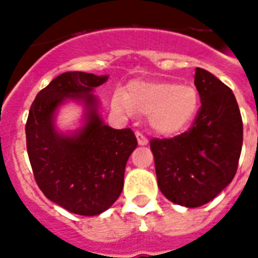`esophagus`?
Instances as JSON below:
<instances>
[{
  "label": "esophagus",
  "mask_w": 258,
  "mask_h": 258,
  "mask_svg": "<svg viewBox=\"0 0 258 258\" xmlns=\"http://www.w3.org/2000/svg\"><path fill=\"white\" fill-rule=\"evenodd\" d=\"M136 137H137V141H138V143H140L141 146H147V145H149V140H147V138H146V137L143 136L142 133H140V132H137Z\"/></svg>",
  "instance_id": "34e87169"
}]
</instances>
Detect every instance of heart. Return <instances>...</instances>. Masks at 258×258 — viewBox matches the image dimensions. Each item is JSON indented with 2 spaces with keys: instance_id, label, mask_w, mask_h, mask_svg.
I'll return each mask as SVG.
<instances>
[{
  "instance_id": "obj_1",
  "label": "heart",
  "mask_w": 258,
  "mask_h": 258,
  "mask_svg": "<svg viewBox=\"0 0 258 258\" xmlns=\"http://www.w3.org/2000/svg\"><path fill=\"white\" fill-rule=\"evenodd\" d=\"M112 107L127 116L149 115L150 125L157 134L174 136L192 124L199 111L200 95L190 84L132 81L126 93H113Z\"/></svg>"
}]
</instances>
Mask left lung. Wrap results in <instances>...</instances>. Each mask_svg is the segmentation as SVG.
<instances>
[{"label": "left lung", "mask_w": 258, "mask_h": 258, "mask_svg": "<svg viewBox=\"0 0 258 258\" xmlns=\"http://www.w3.org/2000/svg\"><path fill=\"white\" fill-rule=\"evenodd\" d=\"M195 86L202 107L187 132L154 138L157 184L178 206H204L226 187L238 169L243 121L231 89L211 72L197 68Z\"/></svg>", "instance_id": "8db88e82"}]
</instances>
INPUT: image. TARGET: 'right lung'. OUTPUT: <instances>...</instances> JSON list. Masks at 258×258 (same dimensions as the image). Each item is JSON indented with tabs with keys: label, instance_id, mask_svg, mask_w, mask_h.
Returning a JSON list of instances; mask_svg holds the SVG:
<instances>
[{
	"label": "right lung",
	"instance_id": "1",
	"mask_svg": "<svg viewBox=\"0 0 258 258\" xmlns=\"http://www.w3.org/2000/svg\"><path fill=\"white\" fill-rule=\"evenodd\" d=\"M107 75L64 72L41 90L26 124L27 151L33 175L45 197L80 216L107 211L121 194L126 161L137 147L133 131L103 124L94 88ZM71 99L86 108L84 125L63 135L55 127L56 111Z\"/></svg>",
	"mask_w": 258,
	"mask_h": 258
}]
</instances>
